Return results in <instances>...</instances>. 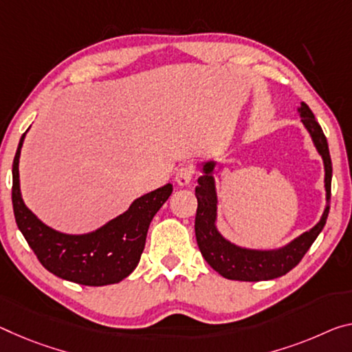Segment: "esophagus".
Instances as JSON below:
<instances>
[{"mask_svg": "<svg viewBox=\"0 0 352 352\" xmlns=\"http://www.w3.org/2000/svg\"><path fill=\"white\" fill-rule=\"evenodd\" d=\"M194 174H196V166H194V164L182 166L175 174V182L180 186H188L189 183H191Z\"/></svg>", "mask_w": 352, "mask_h": 352, "instance_id": "1", "label": "esophagus"}]
</instances>
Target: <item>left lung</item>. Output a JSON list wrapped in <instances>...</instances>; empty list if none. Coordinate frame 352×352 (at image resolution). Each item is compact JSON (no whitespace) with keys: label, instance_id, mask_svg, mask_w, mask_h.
Returning a JSON list of instances; mask_svg holds the SVG:
<instances>
[{"label":"left lung","instance_id":"1","mask_svg":"<svg viewBox=\"0 0 352 352\" xmlns=\"http://www.w3.org/2000/svg\"><path fill=\"white\" fill-rule=\"evenodd\" d=\"M300 122L309 130L311 139H314L318 152L322 156L326 170V210L322 213L321 221L310 228L309 232L293 239L285 248L277 250H250L238 248L226 238L221 236L214 226L216 221V188L213 169L214 163L204 164V175L199 177V185L196 186L197 197V213H196V238L200 252L214 271L219 272L222 277L230 280L243 282H260L271 280L280 276H285L296 266L302 256L307 254L311 244L320 235L322 227L326 226L329 214V200H331V182H332V161L329 153L327 139L322 133L321 125L318 124L311 109L305 103H300L299 108Z\"/></svg>","mask_w":352,"mask_h":352}]
</instances>
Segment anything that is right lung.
Returning <instances> with one entry per match:
<instances>
[{"label": "right lung", "mask_w": 352, "mask_h": 352, "mask_svg": "<svg viewBox=\"0 0 352 352\" xmlns=\"http://www.w3.org/2000/svg\"><path fill=\"white\" fill-rule=\"evenodd\" d=\"M25 135L12 164V206L16 226L37 260L54 276L80 285L103 287L124 280L139 263L150 222L172 194L170 183L136 199L124 214L96 232L65 235L38 221L21 199L19 160Z\"/></svg>", "instance_id": "obj_1"}]
</instances>
